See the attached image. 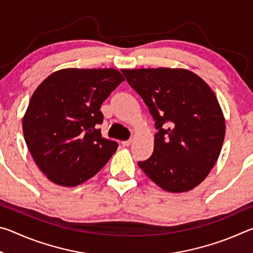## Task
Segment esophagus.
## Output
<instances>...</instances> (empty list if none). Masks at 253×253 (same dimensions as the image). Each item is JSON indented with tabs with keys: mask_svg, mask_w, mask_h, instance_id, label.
Masks as SVG:
<instances>
[{
	"mask_svg": "<svg viewBox=\"0 0 253 253\" xmlns=\"http://www.w3.org/2000/svg\"><path fill=\"white\" fill-rule=\"evenodd\" d=\"M130 144H131V139H128V140H125V142H123V146H129Z\"/></svg>",
	"mask_w": 253,
	"mask_h": 253,
	"instance_id": "34e87169",
	"label": "esophagus"
}]
</instances>
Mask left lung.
Segmentation results:
<instances>
[{"label": "left lung", "instance_id": "obj_1", "mask_svg": "<svg viewBox=\"0 0 253 253\" xmlns=\"http://www.w3.org/2000/svg\"><path fill=\"white\" fill-rule=\"evenodd\" d=\"M155 122L154 152L138 162L163 190L190 191L208 176L219 158L225 122L205 81L185 69H124Z\"/></svg>", "mask_w": 253, "mask_h": 253}]
</instances>
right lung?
Listing matches in <instances>:
<instances>
[{
	"instance_id": "add662e5",
	"label": "right lung",
	"mask_w": 253,
	"mask_h": 253,
	"mask_svg": "<svg viewBox=\"0 0 253 253\" xmlns=\"http://www.w3.org/2000/svg\"><path fill=\"white\" fill-rule=\"evenodd\" d=\"M124 79L116 69H62L36 89L23 134L41 172L61 186H77L105 166L118 143L104 138L101 104Z\"/></svg>"
}]
</instances>
